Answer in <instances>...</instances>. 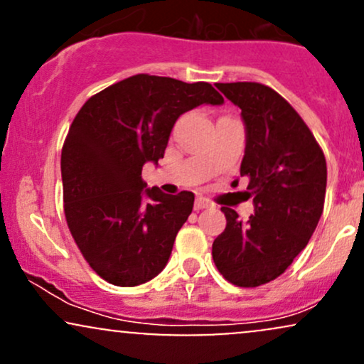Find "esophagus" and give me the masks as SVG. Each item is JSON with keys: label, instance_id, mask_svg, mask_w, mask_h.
I'll use <instances>...</instances> for the list:
<instances>
[{"label": "esophagus", "instance_id": "1", "mask_svg": "<svg viewBox=\"0 0 364 364\" xmlns=\"http://www.w3.org/2000/svg\"><path fill=\"white\" fill-rule=\"evenodd\" d=\"M208 207H212L210 200L203 198V196H198V198L195 200V210H202V208H208Z\"/></svg>", "mask_w": 364, "mask_h": 364}]
</instances>
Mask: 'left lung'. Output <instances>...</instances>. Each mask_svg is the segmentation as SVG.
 <instances>
[{"mask_svg":"<svg viewBox=\"0 0 364 364\" xmlns=\"http://www.w3.org/2000/svg\"><path fill=\"white\" fill-rule=\"evenodd\" d=\"M241 109L246 149L241 176L250 179L255 214L243 223L223 207L224 232L212 245L225 281L258 287L286 272L323 212L327 162L318 141L282 95L257 82L217 83Z\"/></svg>","mask_w":364,"mask_h":364,"instance_id":"1","label":"left lung"}]
</instances>
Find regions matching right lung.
<instances>
[{
	"label": "right lung",
	"instance_id": "1",
	"mask_svg": "<svg viewBox=\"0 0 364 364\" xmlns=\"http://www.w3.org/2000/svg\"><path fill=\"white\" fill-rule=\"evenodd\" d=\"M223 102L207 82L140 73L92 95L75 116L61 150L65 217L104 281L133 287L162 272L195 195L145 188L141 168L164 157L183 112Z\"/></svg>",
	"mask_w": 364,
	"mask_h": 364
}]
</instances>
